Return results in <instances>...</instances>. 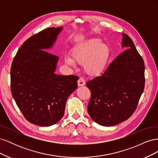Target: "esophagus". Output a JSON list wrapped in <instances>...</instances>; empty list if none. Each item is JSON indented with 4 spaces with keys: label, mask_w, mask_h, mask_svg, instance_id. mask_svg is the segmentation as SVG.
Wrapping results in <instances>:
<instances>
[{
    "label": "esophagus",
    "mask_w": 158,
    "mask_h": 158,
    "mask_svg": "<svg viewBox=\"0 0 158 158\" xmlns=\"http://www.w3.org/2000/svg\"><path fill=\"white\" fill-rule=\"evenodd\" d=\"M85 84V82L83 78H80L78 81V86H84Z\"/></svg>",
    "instance_id": "esophagus-1"
}]
</instances>
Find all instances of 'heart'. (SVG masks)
Returning a JSON list of instances; mask_svg holds the SVG:
<instances>
[{
	"label": "heart",
	"instance_id": "heart-1",
	"mask_svg": "<svg viewBox=\"0 0 158 158\" xmlns=\"http://www.w3.org/2000/svg\"><path fill=\"white\" fill-rule=\"evenodd\" d=\"M73 58L65 57V63L75 66L76 62L84 64V70L90 76L102 75L107 68L111 59L109 46L100 40L95 38L88 40L74 47L72 52Z\"/></svg>",
	"mask_w": 158,
	"mask_h": 158
}]
</instances>
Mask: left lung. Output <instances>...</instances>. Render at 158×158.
<instances>
[{
    "mask_svg": "<svg viewBox=\"0 0 158 158\" xmlns=\"http://www.w3.org/2000/svg\"><path fill=\"white\" fill-rule=\"evenodd\" d=\"M123 48L105 73L86 82L91 91L88 111L99 125L112 127L135 112L144 89V63L132 40L122 33Z\"/></svg>",
    "mask_w": 158,
    "mask_h": 158,
    "instance_id": "obj_1",
    "label": "left lung"
}]
</instances>
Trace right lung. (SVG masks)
Returning a JSON list of instances; mask_svg holds the SVG:
<instances>
[{
    "label": "right lung",
    "mask_w": 158,
    "mask_h": 158,
    "mask_svg": "<svg viewBox=\"0 0 158 158\" xmlns=\"http://www.w3.org/2000/svg\"><path fill=\"white\" fill-rule=\"evenodd\" d=\"M63 29L49 27L30 37L12 63L13 98L27 120L40 127L60 120L69 96L78 86V76L55 74L59 57L45 51L54 46Z\"/></svg>",
    "instance_id": "right-lung-1"
}]
</instances>
